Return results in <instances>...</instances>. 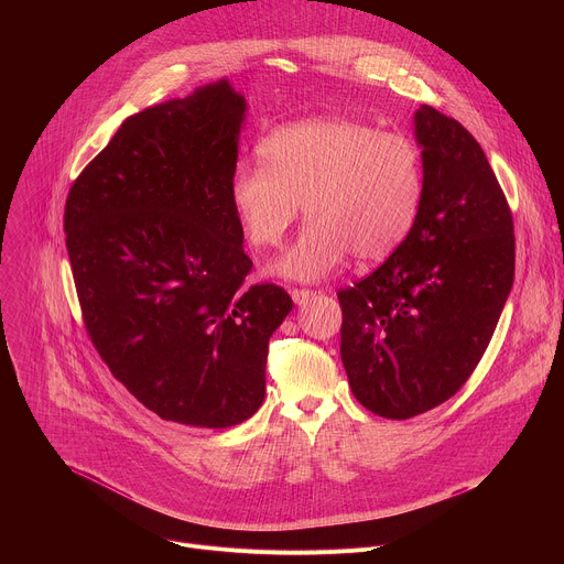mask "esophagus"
<instances>
[{
    "mask_svg": "<svg viewBox=\"0 0 564 564\" xmlns=\"http://www.w3.org/2000/svg\"><path fill=\"white\" fill-rule=\"evenodd\" d=\"M290 294H292V301L296 303V305H305L316 292L314 290H303V288H294V290H290Z\"/></svg>",
    "mask_w": 564,
    "mask_h": 564,
    "instance_id": "obj_1",
    "label": "esophagus"
}]
</instances>
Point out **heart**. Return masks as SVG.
<instances>
[{"instance_id": "obj_1", "label": "heart", "mask_w": 564, "mask_h": 564, "mask_svg": "<svg viewBox=\"0 0 564 564\" xmlns=\"http://www.w3.org/2000/svg\"><path fill=\"white\" fill-rule=\"evenodd\" d=\"M263 167L243 165L229 181L236 220L252 248H276L296 220L299 238L274 263L292 281H321L350 254L390 257L415 227L424 198L420 147L404 133L348 118H307L259 142Z\"/></svg>"}]
</instances>
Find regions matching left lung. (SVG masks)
Listing matches in <instances>:
<instances>
[{"instance_id":"8db88e82","label":"left lung","mask_w":564,"mask_h":564,"mask_svg":"<svg viewBox=\"0 0 564 564\" xmlns=\"http://www.w3.org/2000/svg\"><path fill=\"white\" fill-rule=\"evenodd\" d=\"M424 198L409 238L370 276L339 290L341 361L352 394L388 420L451 399L485 355L513 288L516 236L477 140L422 105Z\"/></svg>"}]
</instances>
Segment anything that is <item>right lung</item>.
Wrapping results in <instances>:
<instances>
[{
	"mask_svg": "<svg viewBox=\"0 0 564 564\" xmlns=\"http://www.w3.org/2000/svg\"><path fill=\"white\" fill-rule=\"evenodd\" d=\"M246 98L227 79L129 116L73 183L66 250L87 333L167 422L227 429L265 397L272 333L292 310L252 261L229 200Z\"/></svg>",
	"mask_w": 564,
	"mask_h": 564,
	"instance_id": "right-lung-1",
	"label": "right lung"
}]
</instances>
